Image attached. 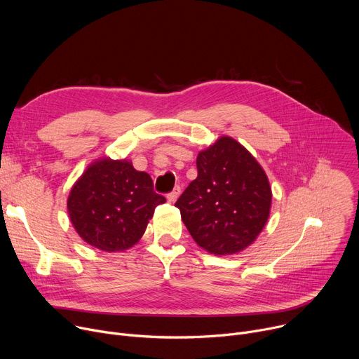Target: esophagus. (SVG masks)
Segmentation results:
<instances>
[{
	"label": "esophagus",
	"mask_w": 359,
	"mask_h": 359,
	"mask_svg": "<svg viewBox=\"0 0 359 359\" xmlns=\"http://www.w3.org/2000/svg\"><path fill=\"white\" fill-rule=\"evenodd\" d=\"M180 193H182V189H180L179 186H176V187L173 189V191H170V193L168 194V200H169L170 203H175V201L177 200V197L180 196Z\"/></svg>",
	"instance_id": "1"
}]
</instances>
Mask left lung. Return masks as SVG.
I'll return each instance as SVG.
<instances>
[{
  "instance_id": "1",
  "label": "left lung",
  "mask_w": 359,
  "mask_h": 359,
  "mask_svg": "<svg viewBox=\"0 0 359 359\" xmlns=\"http://www.w3.org/2000/svg\"><path fill=\"white\" fill-rule=\"evenodd\" d=\"M197 177L175 206L193 240L216 255L236 254L264 229L271 209V187L251 153L222 136L197 155Z\"/></svg>"
}]
</instances>
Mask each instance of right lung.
Listing matches in <instances>:
<instances>
[{
    "label": "right lung",
    "mask_w": 359,
    "mask_h": 359,
    "mask_svg": "<svg viewBox=\"0 0 359 359\" xmlns=\"http://www.w3.org/2000/svg\"><path fill=\"white\" fill-rule=\"evenodd\" d=\"M166 198L132 162L99 159L88 166L68 196V215L83 241L102 251H123L143 236Z\"/></svg>",
    "instance_id": "add662e5"
}]
</instances>
